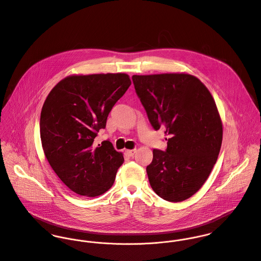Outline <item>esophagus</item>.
<instances>
[{
  "instance_id": "obj_1",
  "label": "esophagus",
  "mask_w": 261,
  "mask_h": 261,
  "mask_svg": "<svg viewBox=\"0 0 261 261\" xmlns=\"http://www.w3.org/2000/svg\"><path fill=\"white\" fill-rule=\"evenodd\" d=\"M136 151H137V149H125V153L127 154V155H129V156H134L135 155V153H136Z\"/></svg>"
}]
</instances>
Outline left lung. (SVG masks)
I'll list each match as a JSON object with an SVG mask.
<instances>
[{"mask_svg":"<svg viewBox=\"0 0 261 261\" xmlns=\"http://www.w3.org/2000/svg\"><path fill=\"white\" fill-rule=\"evenodd\" d=\"M151 126L165 127L167 149L152 150L149 184L166 201L192 197L208 179L222 145V120L208 88L188 73L134 75Z\"/></svg>","mask_w":261,"mask_h":261,"instance_id":"left-lung-1","label":"left lung"}]
</instances>
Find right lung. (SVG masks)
Wrapping results in <instances>:
<instances>
[{
	"label": "right lung",
	"instance_id": "right-lung-1",
	"mask_svg": "<svg viewBox=\"0 0 261 261\" xmlns=\"http://www.w3.org/2000/svg\"><path fill=\"white\" fill-rule=\"evenodd\" d=\"M132 81L125 73L70 75L48 94L40 116L45 156L59 179L76 194L96 197L112 188L123 154L110 141L94 139Z\"/></svg>",
	"mask_w": 261,
	"mask_h": 261
}]
</instances>
